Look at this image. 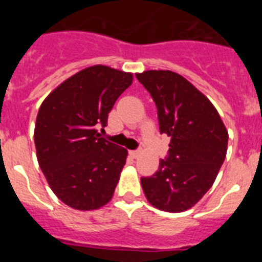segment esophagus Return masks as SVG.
<instances>
[{"label":"esophagus","instance_id":"obj_1","mask_svg":"<svg viewBox=\"0 0 262 262\" xmlns=\"http://www.w3.org/2000/svg\"><path fill=\"white\" fill-rule=\"evenodd\" d=\"M139 155H140V151H129V156L133 157V159H136V157L139 156Z\"/></svg>","mask_w":262,"mask_h":262}]
</instances>
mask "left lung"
Listing matches in <instances>:
<instances>
[{
	"mask_svg": "<svg viewBox=\"0 0 262 262\" xmlns=\"http://www.w3.org/2000/svg\"><path fill=\"white\" fill-rule=\"evenodd\" d=\"M157 107L160 134L170 138L168 156L151 177H142L148 202L181 212L207 193L226 159L228 133L209 99L172 71L138 73Z\"/></svg>",
	"mask_w": 262,
	"mask_h": 262,
	"instance_id": "obj_1",
	"label": "left lung"
}]
</instances>
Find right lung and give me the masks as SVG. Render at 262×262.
<instances>
[{
    "mask_svg": "<svg viewBox=\"0 0 262 262\" xmlns=\"http://www.w3.org/2000/svg\"><path fill=\"white\" fill-rule=\"evenodd\" d=\"M133 75L105 66L82 69L43 101L36 117V157L48 185L72 209L96 210L113 198L127 149L99 138Z\"/></svg>",
    "mask_w": 262,
    "mask_h": 262,
    "instance_id": "add662e5",
    "label": "right lung"
}]
</instances>
